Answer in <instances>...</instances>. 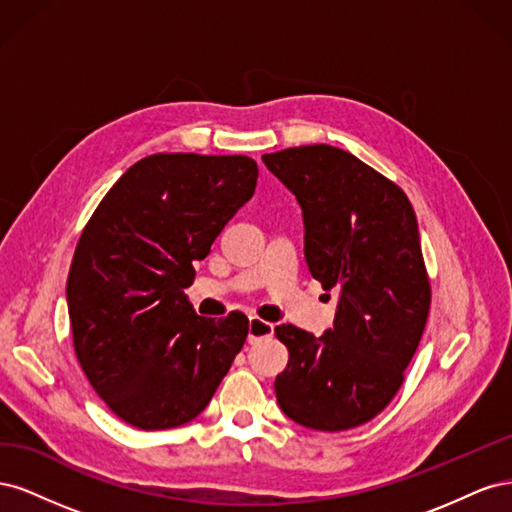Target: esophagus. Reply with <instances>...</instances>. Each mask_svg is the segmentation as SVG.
<instances>
[{
	"label": "esophagus",
	"mask_w": 512,
	"mask_h": 512,
	"mask_svg": "<svg viewBox=\"0 0 512 512\" xmlns=\"http://www.w3.org/2000/svg\"><path fill=\"white\" fill-rule=\"evenodd\" d=\"M271 335H273V324L271 322H265V320H260L256 316L250 318V327H247V342L256 344L258 339H265V337H271Z\"/></svg>",
	"instance_id": "obj_1"
}]
</instances>
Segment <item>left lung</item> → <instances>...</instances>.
Returning <instances> with one entry per match:
<instances>
[{
	"label": "left lung",
	"mask_w": 512,
	"mask_h": 512,
	"mask_svg": "<svg viewBox=\"0 0 512 512\" xmlns=\"http://www.w3.org/2000/svg\"><path fill=\"white\" fill-rule=\"evenodd\" d=\"M262 162L303 209L309 273L339 290L327 333L275 327L290 352L275 378L277 404L309 429L359 427L391 404L427 324L431 288L414 209L399 185L344 149L290 147Z\"/></svg>",
	"instance_id": "1"
}]
</instances>
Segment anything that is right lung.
Listing matches in <instances>:
<instances>
[{
	"label": "right lung",
	"mask_w": 512,
	"mask_h": 512,
	"mask_svg": "<svg viewBox=\"0 0 512 512\" xmlns=\"http://www.w3.org/2000/svg\"><path fill=\"white\" fill-rule=\"evenodd\" d=\"M256 181L247 156L156 153L119 177L83 228L66 286L74 352L121 421L190 423L243 348L245 314L198 316L183 290Z\"/></svg>",
	"instance_id": "right-lung-1"
}]
</instances>
